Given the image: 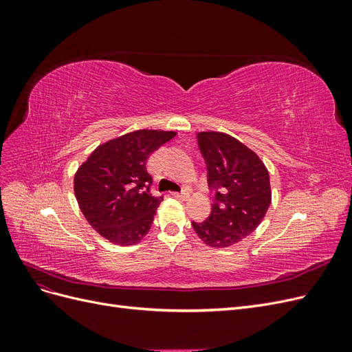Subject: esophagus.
<instances>
[{"mask_svg": "<svg viewBox=\"0 0 352 352\" xmlns=\"http://www.w3.org/2000/svg\"><path fill=\"white\" fill-rule=\"evenodd\" d=\"M172 195L179 199H186L189 197V192H186V190H180V192H172Z\"/></svg>", "mask_w": 352, "mask_h": 352, "instance_id": "1", "label": "esophagus"}]
</instances>
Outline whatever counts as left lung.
I'll return each mask as SVG.
<instances>
[{
	"instance_id": "obj_1",
	"label": "left lung",
	"mask_w": 352,
	"mask_h": 352,
	"mask_svg": "<svg viewBox=\"0 0 352 352\" xmlns=\"http://www.w3.org/2000/svg\"><path fill=\"white\" fill-rule=\"evenodd\" d=\"M197 144L212 204L210 216L192 221V228L210 247L225 248L252 233L267 212L269 172L257 154L226 133L201 132Z\"/></svg>"
}]
</instances>
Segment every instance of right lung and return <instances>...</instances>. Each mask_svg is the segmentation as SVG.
Masks as SVG:
<instances>
[{
  "label": "right lung",
  "mask_w": 352,
  "mask_h": 352,
  "mask_svg": "<svg viewBox=\"0 0 352 352\" xmlns=\"http://www.w3.org/2000/svg\"><path fill=\"white\" fill-rule=\"evenodd\" d=\"M175 132L135 131L100 145L76 176L74 195L85 219L116 245H135L150 230L162 195H153L146 158Z\"/></svg>",
  "instance_id": "1"
}]
</instances>
